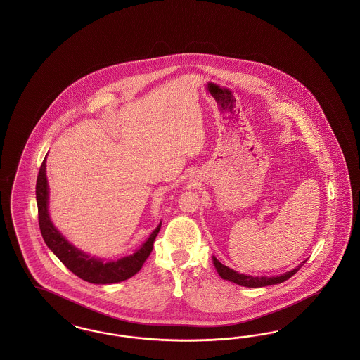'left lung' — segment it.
Segmentation results:
<instances>
[{
	"label": "left lung",
	"mask_w": 360,
	"mask_h": 360,
	"mask_svg": "<svg viewBox=\"0 0 360 360\" xmlns=\"http://www.w3.org/2000/svg\"><path fill=\"white\" fill-rule=\"evenodd\" d=\"M307 260H304L300 266H297L294 270L288 271L285 274L278 275V276H252V275H244L239 274L238 271L224 266L223 263H220L216 257H213V263H214V267L217 270L219 275L226 279V281H231L233 283H238L240 286H245V288H263V286H270V285H276V283H282L285 282L286 279L291 278L292 275L295 274L305 263Z\"/></svg>",
	"instance_id": "obj_1"
}]
</instances>
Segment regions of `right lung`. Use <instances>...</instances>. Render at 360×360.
<instances>
[{"mask_svg": "<svg viewBox=\"0 0 360 360\" xmlns=\"http://www.w3.org/2000/svg\"><path fill=\"white\" fill-rule=\"evenodd\" d=\"M36 201L39 213V226L47 247L71 273H74L86 282L97 285L121 282L139 273L154 248L155 238L158 236L162 225L160 223L155 228L150 238L146 240V243L134 255L121 257L119 260L103 262L101 259L89 257L85 252L75 248L63 238V235L52 224L49 214V184L46 175V158L40 166L36 181Z\"/></svg>", "mask_w": 360, "mask_h": 360, "instance_id": "add662e5", "label": "right lung"}]
</instances>
